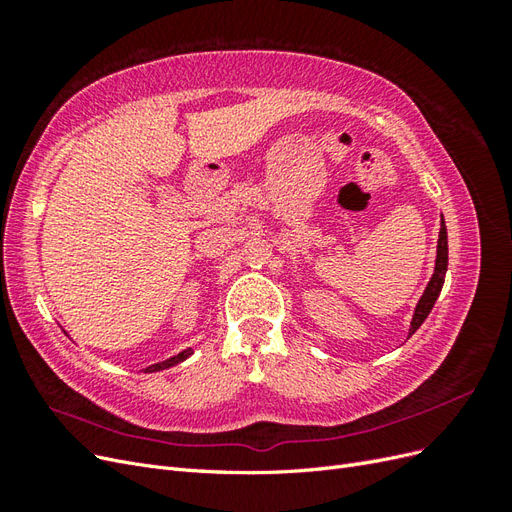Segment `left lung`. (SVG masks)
I'll use <instances>...</instances> for the list:
<instances>
[{
    "label": "left lung",
    "mask_w": 512,
    "mask_h": 512,
    "mask_svg": "<svg viewBox=\"0 0 512 512\" xmlns=\"http://www.w3.org/2000/svg\"><path fill=\"white\" fill-rule=\"evenodd\" d=\"M446 267H448V237H446V226H444V220H442L440 239H438L436 271H433L431 282L427 284L421 301H418V305H416V309H414V318H412V324H410V335L425 322V318H427L429 312H431L433 303H436V299L440 297V290H442L444 277H446ZM410 335H408V337H410Z\"/></svg>",
    "instance_id": "1"
}]
</instances>
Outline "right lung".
<instances>
[{"instance_id": "1", "label": "right lung", "mask_w": 512, "mask_h": 512, "mask_svg": "<svg viewBox=\"0 0 512 512\" xmlns=\"http://www.w3.org/2000/svg\"><path fill=\"white\" fill-rule=\"evenodd\" d=\"M192 354V350L188 348V350H183V352H179L177 356H173V359H168V361H162V363H156V365H151V367H147L145 371H160V369H166V367H173V365H177V363H181V361H185L188 359V356Z\"/></svg>"}]
</instances>
